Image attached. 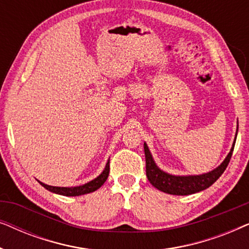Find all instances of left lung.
I'll list each match as a JSON object with an SVG mask.
<instances>
[{"label": "left lung", "mask_w": 249, "mask_h": 249, "mask_svg": "<svg viewBox=\"0 0 249 249\" xmlns=\"http://www.w3.org/2000/svg\"><path fill=\"white\" fill-rule=\"evenodd\" d=\"M237 132L236 137H234L232 147H231L230 152L228 153L227 158L223 160V162L221 163L217 168L212 170V171L196 176H175L163 171V170H161L158 165H156L147 144L144 142V151L146 159V177H147L148 181L151 182L156 189L161 190L163 193L178 196L190 195V194L202 192V190L209 188L210 186H212L213 183L220 178L221 175L224 172V170L227 169L228 164H229L231 155H232L234 148V144H236Z\"/></svg>", "instance_id": "1"}]
</instances>
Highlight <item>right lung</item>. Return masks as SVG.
Listing matches in <instances>:
<instances>
[{"mask_svg": "<svg viewBox=\"0 0 249 249\" xmlns=\"http://www.w3.org/2000/svg\"><path fill=\"white\" fill-rule=\"evenodd\" d=\"M108 172H110V160H108L107 165L103 170V172L101 173L100 176L96 177V178L91 180V181L85 183L83 186H78V187H54V186H49L46 183L40 182L38 180V182L42 185L44 188L49 190V192H52L54 194H59V195L62 196H80V195H85V194H89L93 193L95 190H97L100 187L103 185V183L107 181V177H108Z\"/></svg>", "mask_w": 249, "mask_h": 249, "instance_id": "add662e5", "label": "right lung"}]
</instances>
